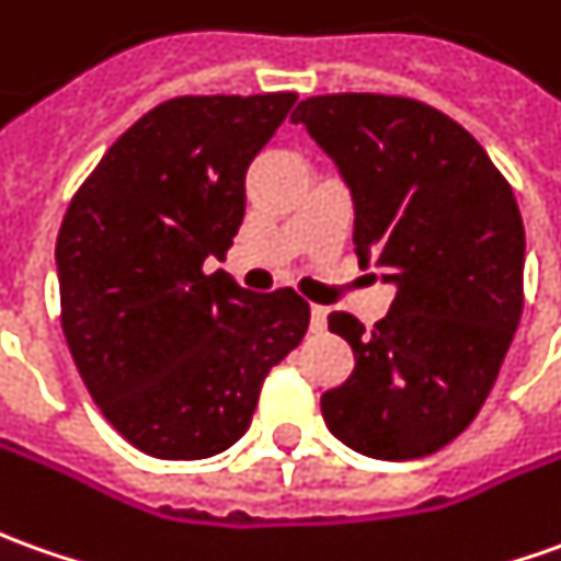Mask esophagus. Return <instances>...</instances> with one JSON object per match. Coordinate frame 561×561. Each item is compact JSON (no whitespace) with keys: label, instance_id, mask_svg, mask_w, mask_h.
<instances>
[{"label":"esophagus","instance_id":"obj_1","mask_svg":"<svg viewBox=\"0 0 561 561\" xmlns=\"http://www.w3.org/2000/svg\"><path fill=\"white\" fill-rule=\"evenodd\" d=\"M325 325H329V310L316 304L310 310V331L312 334H319V331H325Z\"/></svg>","mask_w":561,"mask_h":561}]
</instances>
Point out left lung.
<instances>
[{
    "label": "left lung",
    "instance_id": "1",
    "mask_svg": "<svg viewBox=\"0 0 561 561\" xmlns=\"http://www.w3.org/2000/svg\"><path fill=\"white\" fill-rule=\"evenodd\" d=\"M291 122L350 186L359 264L396 285L371 331L350 312L329 316L356 368L322 396V417L365 457L433 455L472 424L519 329L516 196L463 125L411 98L319 94Z\"/></svg>",
    "mask_w": 561,
    "mask_h": 561
}]
</instances>
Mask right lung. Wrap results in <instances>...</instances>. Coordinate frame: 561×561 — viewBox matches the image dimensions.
I'll return each instance as SVG.
<instances>
[{
  "label": "right lung",
  "mask_w": 561,
  "mask_h": 561,
  "mask_svg": "<svg viewBox=\"0 0 561 561\" xmlns=\"http://www.w3.org/2000/svg\"><path fill=\"white\" fill-rule=\"evenodd\" d=\"M295 91L174 98L106 150L57 232L60 325L104 417L144 455L199 460L245 436L264 377L295 350L310 304L254 295L224 257L245 171Z\"/></svg>",
  "instance_id": "right-lung-1"
}]
</instances>
